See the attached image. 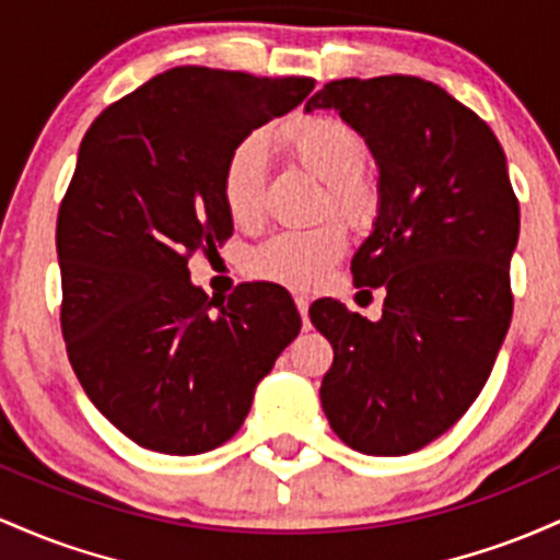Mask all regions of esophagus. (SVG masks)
I'll return each instance as SVG.
<instances>
[{"label": "esophagus", "instance_id": "34e87169", "mask_svg": "<svg viewBox=\"0 0 560 560\" xmlns=\"http://www.w3.org/2000/svg\"><path fill=\"white\" fill-rule=\"evenodd\" d=\"M296 310L301 314V319H304V330H310V299L296 296Z\"/></svg>", "mask_w": 560, "mask_h": 560}]
</instances>
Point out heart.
Instances as JSON below:
<instances>
[{
  "instance_id": "heart-1",
  "label": "heart",
  "mask_w": 560,
  "mask_h": 560,
  "mask_svg": "<svg viewBox=\"0 0 560 560\" xmlns=\"http://www.w3.org/2000/svg\"><path fill=\"white\" fill-rule=\"evenodd\" d=\"M269 148L282 161L304 168L325 185L323 209L351 224H364L378 209L381 190L364 168V140L336 116H304L282 124L269 135ZM222 200L237 228H256L264 217V148L243 140L222 168ZM347 250V235L338 222L312 230H285L264 241L250 256V269L264 280L310 291L328 278L332 264Z\"/></svg>"
}]
</instances>
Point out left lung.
<instances>
[{
    "label": "left lung",
    "mask_w": 560,
    "mask_h": 560,
    "mask_svg": "<svg viewBox=\"0 0 560 560\" xmlns=\"http://www.w3.org/2000/svg\"><path fill=\"white\" fill-rule=\"evenodd\" d=\"M317 108L338 110L378 163V219L351 275L386 291L375 323L312 304L332 347L319 399L351 450L410 455L466 416L492 373L513 314L518 200L494 131L431 81L338 79L306 100Z\"/></svg>",
    "instance_id": "obj_1"
}]
</instances>
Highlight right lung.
I'll return each mask as SVG.
<instances>
[{"label":"right lung","mask_w":560,"mask_h":560,"mask_svg":"<svg viewBox=\"0 0 560 560\" xmlns=\"http://www.w3.org/2000/svg\"><path fill=\"white\" fill-rule=\"evenodd\" d=\"M312 90L306 77L179 66L108 105L81 140L55 235L60 328L86 397L144 450L200 455L235 436L299 336L280 285L246 282L217 304L187 261L232 235L228 155Z\"/></svg>","instance_id":"obj_1"}]
</instances>
